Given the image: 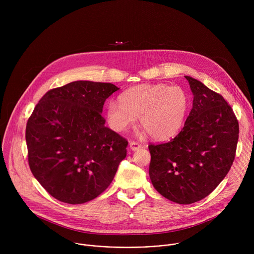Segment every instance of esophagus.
I'll return each instance as SVG.
<instances>
[{"label": "esophagus", "mask_w": 254, "mask_h": 254, "mask_svg": "<svg viewBox=\"0 0 254 254\" xmlns=\"http://www.w3.org/2000/svg\"><path fill=\"white\" fill-rule=\"evenodd\" d=\"M129 147H130V149H131L132 151H136V150L142 148V144L139 143V142H137V141L131 140V141L129 142Z\"/></svg>", "instance_id": "34e87169"}]
</instances>
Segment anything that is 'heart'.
<instances>
[{"label":"heart","mask_w":254,"mask_h":254,"mask_svg":"<svg viewBox=\"0 0 254 254\" xmlns=\"http://www.w3.org/2000/svg\"><path fill=\"white\" fill-rule=\"evenodd\" d=\"M111 101L106 106V117L111 127L124 131L139 118L140 126L156 139H168L178 133L183 125L188 96L179 86L144 84L133 86Z\"/></svg>","instance_id":"obj_1"}]
</instances>
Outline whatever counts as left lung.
I'll return each instance as SVG.
<instances>
[{
    "mask_svg": "<svg viewBox=\"0 0 254 254\" xmlns=\"http://www.w3.org/2000/svg\"><path fill=\"white\" fill-rule=\"evenodd\" d=\"M193 107L184 127L170 141L149 144V174L155 189L179 204L207 197L235 159L238 121L224 97L190 76Z\"/></svg>",
    "mask_w": 254,
    "mask_h": 254,
    "instance_id": "obj_1",
    "label": "left lung"
}]
</instances>
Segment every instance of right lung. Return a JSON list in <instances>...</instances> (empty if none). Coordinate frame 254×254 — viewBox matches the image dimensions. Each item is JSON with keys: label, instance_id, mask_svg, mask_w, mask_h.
Returning a JSON list of instances; mask_svg holds the SVG:
<instances>
[{"label": "right lung", "instance_id": "add662e5", "mask_svg": "<svg viewBox=\"0 0 254 254\" xmlns=\"http://www.w3.org/2000/svg\"><path fill=\"white\" fill-rule=\"evenodd\" d=\"M113 83L74 81L47 91L26 127L29 167L55 199L82 204L111 185L127 140L104 127L103 104Z\"/></svg>", "mask_w": 254, "mask_h": 254}]
</instances>
